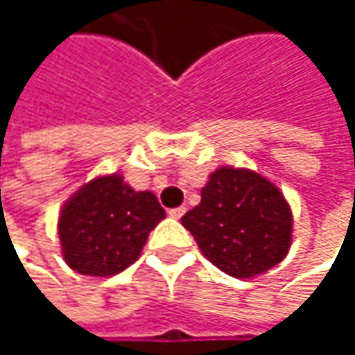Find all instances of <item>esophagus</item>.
Wrapping results in <instances>:
<instances>
[{"label": "esophagus", "mask_w": 355, "mask_h": 355, "mask_svg": "<svg viewBox=\"0 0 355 355\" xmlns=\"http://www.w3.org/2000/svg\"><path fill=\"white\" fill-rule=\"evenodd\" d=\"M184 211H187V207H184V205H180V207H173V209H168V216H171V218H175V220H178V218H182V216H184Z\"/></svg>", "instance_id": "34e87169"}]
</instances>
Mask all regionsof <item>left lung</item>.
<instances>
[{
  "label": "left lung",
  "instance_id": "obj_1",
  "mask_svg": "<svg viewBox=\"0 0 355 355\" xmlns=\"http://www.w3.org/2000/svg\"><path fill=\"white\" fill-rule=\"evenodd\" d=\"M201 252L224 273L248 279L277 265L292 245V209L265 177L222 166L201 189V203L180 218Z\"/></svg>",
  "mask_w": 355,
  "mask_h": 355
}]
</instances>
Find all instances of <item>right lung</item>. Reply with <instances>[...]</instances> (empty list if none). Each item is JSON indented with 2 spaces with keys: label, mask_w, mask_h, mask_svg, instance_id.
Returning a JSON list of instances; mask_svg holds the SVG:
<instances>
[{
  "label": "right lung",
  "mask_w": 355,
  "mask_h": 355,
  "mask_svg": "<svg viewBox=\"0 0 355 355\" xmlns=\"http://www.w3.org/2000/svg\"><path fill=\"white\" fill-rule=\"evenodd\" d=\"M164 218L152 191L131 189L121 175L94 178L61 209L57 230L63 259L82 275H114L139 257Z\"/></svg>",
  "instance_id": "obj_1"
}]
</instances>
